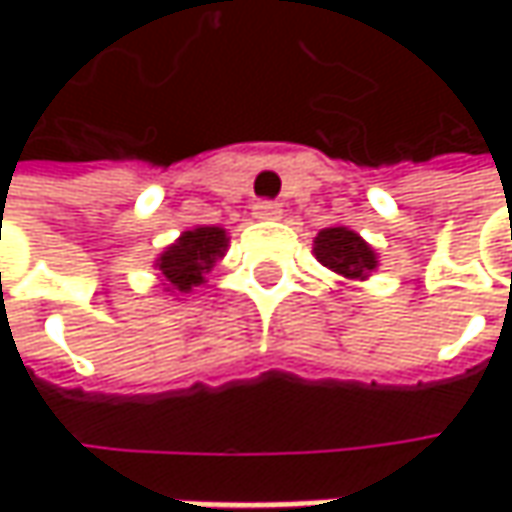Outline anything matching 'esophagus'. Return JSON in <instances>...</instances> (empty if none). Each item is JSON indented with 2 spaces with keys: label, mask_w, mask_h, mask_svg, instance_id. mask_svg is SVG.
I'll list each match as a JSON object with an SVG mask.
<instances>
[{
  "label": "esophagus",
  "mask_w": 512,
  "mask_h": 512,
  "mask_svg": "<svg viewBox=\"0 0 512 512\" xmlns=\"http://www.w3.org/2000/svg\"><path fill=\"white\" fill-rule=\"evenodd\" d=\"M253 213H256V219H279L282 216V205L270 202V199H262V202L253 205Z\"/></svg>",
  "instance_id": "1"
}]
</instances>
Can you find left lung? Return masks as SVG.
I'll return each instance as SVG.
<instances>
[{"label": "left lung", "instance_id": "1", "mask_svg": "<svg viewBox=\"0 0 512 512\" xmlns=\"http://www.w3.org/2000/svg\"><path fill=\"white\" fill-rule=\"evenodd\" d=\"M316 259L344 279L364 282L376 270V250L350 227H325L313 242Z\"/></svg>", "mask_w": 512, "mask_h": 512}]
</instances>
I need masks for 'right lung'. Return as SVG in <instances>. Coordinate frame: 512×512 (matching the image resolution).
<instances>
[{"instance_id": "add662e5", "label": "right lung", "mask_w": 512, "mask_h": 512, "mask_svg": "<svg viewBox=\"0 0 512 512\" xmlns=\"http://www.w3.org/2000/svg\"><path fill=\"white\" fill-rule=\"evenodd\" d=\"M227 233L222 227L202 225L185 230L173 245L156 259L162 285L170 293H190L205 282L213 265L225 256Z\"/></svg>"}]
</instances>
